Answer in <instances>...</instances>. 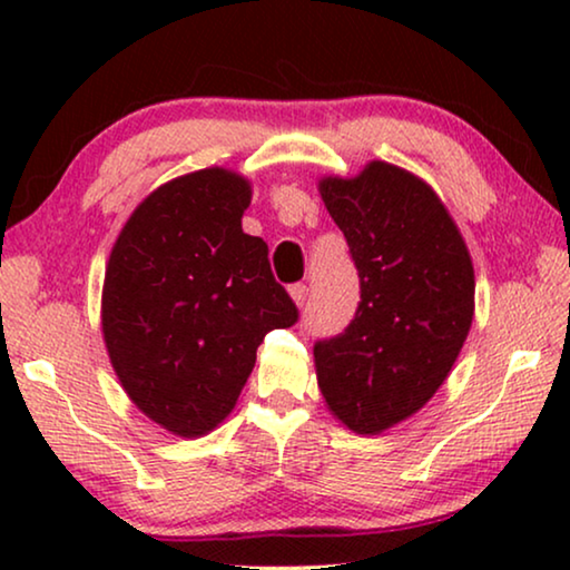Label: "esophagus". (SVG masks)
Returning a JSON list of instances; mask_svg holds the SVG:
<instances>
[{"mask_svg":"<svg viewBox=\"0 0 570 570\" xmlns=\"http://www.w3.org/2000/svg\"><path fill=\"white\" fill-rule=\"evenodd\" d=\"M291 298L295 301V306H303V303H306V298H308V285H303V283L293 285L291 287Z\"/></svg>","mask_w":570,"mask_h":570,"instance_id":"1","label":"esophagus"}]
</instances>
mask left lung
<instances>
[{
    "instance_id": "8db88e82",
    "label": "left lung",
    "mask_w": 570,
    "mask_h": 570,
    "mask_svg": "<svg viewBox=\"0 0 570 570\" xmlns=\"http://www.w3.org/2000/svg\"><path fill=\"white\" fill-rule=\"evenodd\" d=\"M318 191L361 277L353 322L314 345L318 389L340 423L376 435L446 381L474 316L472 259L439 194L410 170L373 160Z\"/></svg>"
}]
</instances>
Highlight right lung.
<instances>
[{"label": "right lung", "instance_id": "add662e5", "mask_svg": "<svg viewBox=\"0 0 570 570\" xmlns=\"http://www.w3.org/2000/svg\"><path fill=\"white\" fill-rule=\"evenodd\" d=\"M252 184L205 168L163 184L116 238L100 322L124 392L197 439L236 407L264 334L298 322L267 244L240 228Z\"/></svg>", "mask_w": 570, "mask_h": 570}]
</instances>
